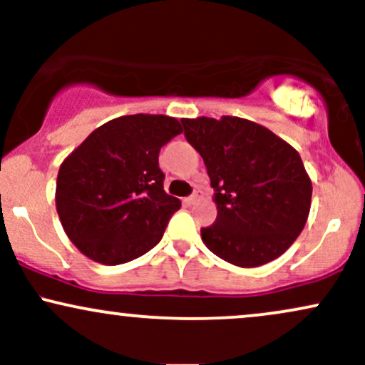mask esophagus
I'll return each mask as SVG.
<instances>
[{
	"instance_id": "34e87169",
	"label": "esophagus",
	"mask_w": 365,
	"mask_h": 365,
	"mask_svg": "<svg viewBox=\"0 0 365 365\" xmlns=\"http://www.w3.org/2000/svg\"><path fill=\"white\" fill-rule=\"evenodd\" d=\"M199 192H195V194H192L190 197H187V199H185V202L188 204V206H192V204H195L197 202V200H199Z\"/></svg>"
}]
</instances>
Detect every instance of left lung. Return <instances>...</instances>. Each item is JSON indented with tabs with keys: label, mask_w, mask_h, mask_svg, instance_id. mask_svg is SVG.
I'll list each match as a JSON object with an SVG mask.
<instances>
[{
	"label": "left lung",
	"mask_w": 365,
	"mask_h": 365,
	"mask_svg": "<svg viewBox=\"0 0 365 365\" xmlns=\"http://www.w3.org/2000/svg\"><path fill=\"white\" fill-rule=\"evenodd\" d=\"M182 123L215 188L216 221L200 230L207 249L238 267L287 252L311 211L312 182L300 154L269 128L238 116Z\"/></svg>",
	"instance_id": "1"
}]
</instances>
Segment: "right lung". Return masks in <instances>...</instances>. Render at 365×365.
I'll return each instance as SVG.
<instances>
[{
	"label": "right lung",
	"mask_w": 365,
	"mask_h": 365,
	"mask_svg": "<svg viewBox=\"0 0 365 365\" xmlns=\"http://www.w3.org/2000/svg\"><path fill=\"white\" fill-rule=\"evenodd\" d=\"M182 132L173 116H118L63 159L56 211L66 237L83 255L116 266L159 244L182 206L163 187L159 150Z\"/></svg>",
	"instance_id": "add662e5"
}]
</instances>
